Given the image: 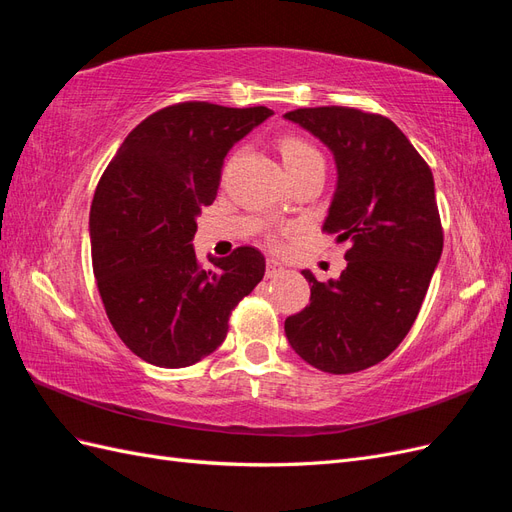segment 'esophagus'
Masks as SVG:
<instances>
[{"mask_svg":"<svg viewBox=\"0 0 512 512\" xmlns=\"http://www.w3.org/2000/svg\"><path fill=\"white\" fill-rule=\"evenodd\" d=\"M282 273H284L282 262H277L275 258H269L267 260V277H277V275H282Z\"/></svg>","mask_w":512,"mask_h":512,"instance_id":"1","label":"esophagus"}]
</instances>
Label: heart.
<instances>
[{
	"mask_svg": "<svg viewBox=\"0 0 512 512\" xmlns=\"http://www.w3.org/2000/svg\"><path fill=\"white\" fill-rule=\"evenodd\" d=\"M280 151H282V160L288 173H294V170H301L314 164H324L322 153L312 143L299 136L282 138Z\"/></svg>",
	"mask_w": 512,
	"mask_h": 512,
	"instance_id": "obj_1",
	"label": "heart"
}]
</instances>
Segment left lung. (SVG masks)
<instances>
[{
  "instance_id": "1",
  "label": "left lung",
  "mask_w": 512,
  "mask_h": 512,
  "mask_svg": "<svg viewBox=\"0 0 512 512\" xmlns=\"http://www.w3.org/2000/svg\"><path fill=\"white\" fill-rule=\"evenodd\" d=\"M327 145L337 188L322 230L348 241V267L312 284L284 331L305 363L354 374L384 361L408 335L442 256V224L427 162L391 119L348 106L284 115Z\"/></svg>"
}]
</instances>
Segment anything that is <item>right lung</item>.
<instances>
[{
    "label": "right lung",
    "mask_w": 512,
    "mask_h": 512,
    "mask_svg": "<svg viewBox=\"0 0 512 512\" xmlns=\"http://www.w3.org/2000/svg\"><path fill=\"white\" fill-rule=\"evenodd\" d=\"M271 115L267 106H166L138 123L106 166L89 213L91 260L108 320L143 361L177 369L205 359L265 275V256L250 245L209 258L215 269H205L192 239L226 153Z\"/></svg>",
    "instance_id": "right-lung-1"
}]
</instances>
